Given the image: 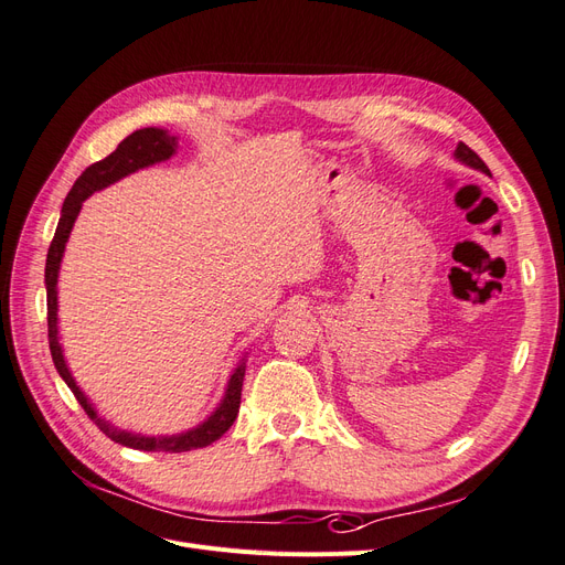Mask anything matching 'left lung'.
Segmentation results:
<instances>
[{"mask_svg":"<svg viewBox=\"0 0 565 565\" xmlns=\"http://www.w3.org/2000/svg\"><path fill=\"white\" fill-rule=\"evenodd\" d=\"M455 160H459L461 164H467V167H471V169H478V172H483V174H490V169L486 167V162L476 156V152L469 148V146H465V143H457V150H455Z\"/></svg>","mask_w":565,"mask_h":565,"instance_id":"left-lung-1","label":"left lung"}]
</instances>
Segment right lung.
Returning a JSON list of instances; mask_svg holds the SVG:
<instances>
[{
  "instance_id": "add662e5",
  "label": "right lung",
  "mask_w": 565,
  "mask_h": 565,
  "mask_svg": "<svg viewBox=\"0 0 565 565\" xmlns=\"http://www.w3.org/2000/svg\"><path fill=\"white\" fill-rule=\"evenodd\" d=\"M177 148H179V139H177V136L169 134L167 129H158V127L136 129L110 152L106 160L94 162L92 167L84 169L82 177L75 181V185L71 188V193H67V198L63 202L58 228H56L54 241H51V247H49V254H46V268H44L49 349H51V358H54V365H56L58 374L63 377V382L67 384V388L75 393L77 403L84 407V413L89 415V419L98 426L100 431H104L110 440L119 443V446H127V448H134V450H146V452H188V450H195V448L212 446L214 440L224 436L231 429V424L235 422L237 409H241V393H243L247 355L231 372V380L226 384L224 398H221V403L216 405L214 413L202 424L193 426V429L181 431V434H172V436H143V434L119 429V426H113L108 419L98 415V409L87 398V393H84L77 386L71 367H67V363H65L61 337H58V273H61L63 254H65V243H67V237H71L75 218L82 210V202L87 200L92 193L104 191V188H108L110 183L125 179L134 172H139V169H146L150 164L169 160L177 152Z\"/></svg>"
}]
</instances>
